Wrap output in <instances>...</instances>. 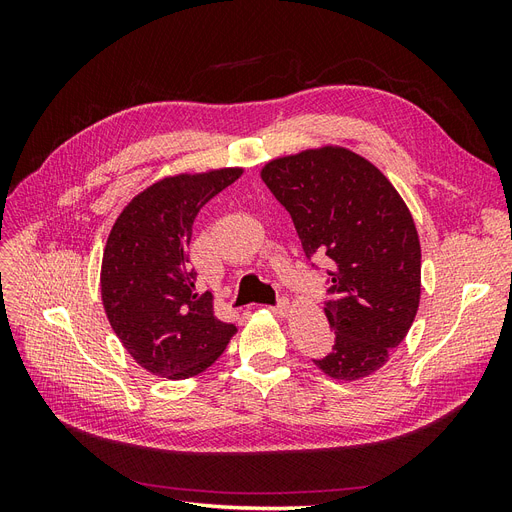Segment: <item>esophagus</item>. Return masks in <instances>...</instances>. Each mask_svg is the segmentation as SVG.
Instances as JSON below:
<instances>
[{"label":"esophagus","mask_w":512,"mask_h":512,"mask_svg":"<svg viewBox=\"0 0 512 512\" xmlns=\"http://www.w3.org/2000/svg\"><path fill=\"white\" fill-rule=\"evenodd\" d=\"M269 309H271V312H273L275 316H280V318H286V316L290 314V305H288V301H280L277 305H271Z\"/></svg>","instance_id":"esophagus-1"}]
</instances>
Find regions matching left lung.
Here are the masks:
<instances>
[{
	"label": "left lung",
	"mask_w": 512,
	"mask_h": 512,
	"mask_svg": "<svg viewBox=\"0 0 512 512\" xmlns=\"http://www.w3.org/2000/svg\"><path fill=\"white\" fill-rule=\"evenodd\" d=\"M262 181L290 213L307 258L331 262L324 314L333 350L314 361L333 380L378 371L408 335L421 301V243L404 198L346 147L275 158Z\"/></svg>",
	"instance_id": "1"
}]
</instances>
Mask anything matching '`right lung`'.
Returning a JSON list of instances; mask_svg holds the SVG:
<instances>
[{"instance_id": "1", "label": "right lung", "mask_w": 512, "mask_h": 512, "mask_svg": "<svg viewBox=\"0 0 512 512\" xmlns=\"http://www.w3.org/2000/svg\"><path fill=\"white\" fill-rule=\"evenodd\" d=\"M243 168L181 173L151 183L123 207L106 239L100 292L108 322L132 359L153 376L185 380L211 367L235 324L196 290L188 245L198 211Z\"/></svg>"}]
</instances>
